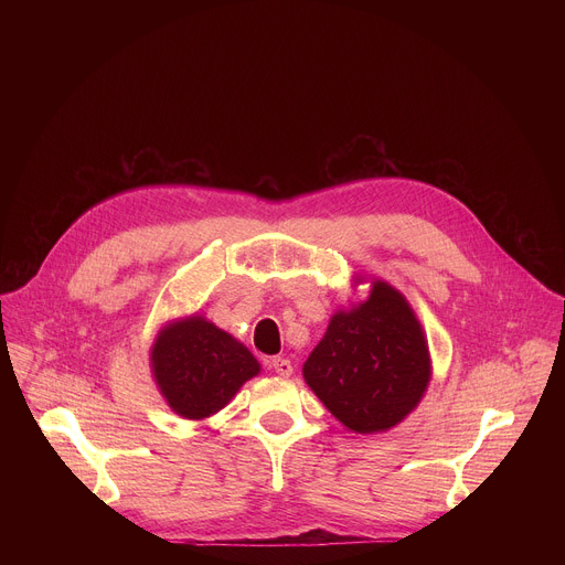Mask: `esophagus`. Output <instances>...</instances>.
<instances>
[{
  "instance_id": "1",
  "label": "esophagus",
  "mask_w": 565,
  "mask_h": 565,
  "mask_svg": "<svg viewBox=\"0 0 565 565\" xmlns=\"http://www.w3.org/2000/svg\"><path fill=\"white\" fill-rule=\"evenodd\" d=\"M268 366H270L277 375H284V377L292 375V364H290V360H286V358H270V360H268Z\"/></svg>"
}]
</instances>
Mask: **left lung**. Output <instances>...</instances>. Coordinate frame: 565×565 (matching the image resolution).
<instances>
[{
	"mask_svg": "<svg viewBox=\"0 0 565 565\" xmlns=\"http://www.w3.org/2000/svg\"><path fill=\"white\" fill-rule=\"evenodd\" d=\"M303 380L355 434L405 420L431 380L429 347L409 301L375 279L362 303L333 315L303 362Z\"/></svg>",
	"mask_w": 565,
	"mask_h": 565,
	"instance_id": "obj_1",
	"label": "left lung"
}]
</instances>
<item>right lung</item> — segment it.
<instances>
[{"mask_svg": "<svg viewBox=\"0 0 565 565\" xmlns=\"http://www.w3.org/2000/svg\"><path fill=\"white\" fill-rule=\"evenodd\" d=\"M151 373L174 414L203 420L221 412L262 366L230 333L201 315L168 324L151 347Z\"/></svg>", "mask_w": 565, "mask_h": 565, "instance_id": "add662e5", "label": "right lung"}]
</instances>
